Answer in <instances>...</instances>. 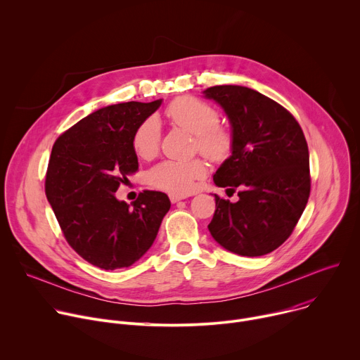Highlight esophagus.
<instances>
[{
    "label": "esophagus",
    "instance_id": "esophagus-1",
    "mask_svg": "<svg viewBox=\"0 0 360 360\" xmlns=\"http://www.w3.org/2000/svg\"><path fill=\"white\" fill-rule=\"evenodd\" d=\"M186 196H184V195H175V193H171L169 195V199H171V202L172 203H176V202H179V200H182V199H185Z\"/></svg>",
    "mask_w": 360,
    "mask_h": 360
}]
</instances>
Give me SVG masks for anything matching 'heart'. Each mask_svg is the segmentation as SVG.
<instances>
[{
    "label": "heart",
    "instance_id": "obj_1",
    "mask_svg": "<svg viewBox=\"0 0 360 360\" xmlns=\"http://www.w3.org/2000/svg\"><path fill=\"white\" fill-rule=\"evenodd\" d=\"M168 120L178 128L195 136V149L205 158L221 162L231 153L232 135L219 127V115L207 102L193 96H179L174 99L165 111ZM161 142V127L155 118L143 121L135 131L132 146L142 160H150L158 153ZM205 175V167L200 161L191 162L165 161L148 174L150 185L175 195H186L195 181Z\"/></svg>",
    "mask_w": 360,
    "mask_h": 360
}]
</instances>
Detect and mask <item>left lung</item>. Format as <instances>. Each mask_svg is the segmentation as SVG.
<instances>
[{
	"label": "left lung",
	"mask_w": 360,
	"mask_h": 360,
	"mask_svg": "<svg viewBox=\"0 0 360 360\" xmlns=\"http://www.w3.org/2000/svg\"><path fill=\"white\" fill-rule=\"evenodd\" d=\"M231 124L232 149L214 174L219 188L235 192L238 202L215 193L217 210L208 229L226 250L262 256L292 233L311 193L309 150L300 125L282 105L240 85L203 91Z\"/></svg>",
	"instance_id": "left-lung-1"
}]
</instances>
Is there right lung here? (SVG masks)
<instances>
[{
  "instance_id": "add662e5",
  "label": "right lung",
  "mask_w": 360,
  "mask_h": 360,
  "mask_svg": "<svg viewBox=\"0 0 360 360\" xmlns=\"http://www.w3.org/2000/svg\"><path fill=\"white\" fill-rule=\"evenodd\" d=\"M161 104L131 101L101 108L65 131L51 150L46 199L71 248L101 269L139 261L171 208L164 192L143 191L131 205L115 196L138 169L134 134Z\"/></svg>"
}]
</instances>
